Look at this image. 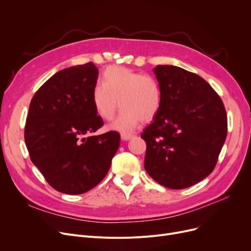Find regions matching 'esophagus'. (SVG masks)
I'll list each match as a JSON object with an SVG mask.
<instances>
[{
  "label": "esophagus",
  "mask_w": 251,
  "mask_h": 251,
  "mask_svg": "<svg viewBox=\"0 0 251 251\" xmlns=\"http://www.w3.org/2000/svg\"><path fill=\"white\" fill-rule=\"evenodd\" d=\"M133 134H125V133H123V134H121V139L122 140H130L131 138H133Z\"/></svg>",
  "instance_id": "1"
}]
</instances>
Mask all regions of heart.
<instances>
[{
    "instance_id": "heart-1",
    "label": "heart",
    "mask_w": 251,
    "mask_h": 251,
    "mask_svg": "<svg viewBox=\"0 0 251 251\" xmlns=\"http://www.w3.org/2000/svg\"><path fill=\"white\" fill-rule=\"evenodd\" d=\"M96 114L112 120L117 107L121 108L110 129L130 133L140 121L150 122L163 104V90L157 79L125 67L112 66L105 69L91 91Z\"/></svg>"
}]
</instances>
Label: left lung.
I'll use <instances>...</instances> for the list:
<instances>
[{
    "label": "left lung",
    "instance_id": "1",
    "mask_svg": "<svg viewBox=\"0 0 251 251\" xmlns=\"http://www.w3.org/2000/svg\"><path fill=\"white\" fill-rule=\"evenodd\" d=\"M153 73L163 90L162 108L141 137L144 169L161 185L190 187L213 172L227 136L221 98L203 78L173 65Z\"/></svg>",
    "mask_w": 251,
    "mask_h": 251
}]
</instances>
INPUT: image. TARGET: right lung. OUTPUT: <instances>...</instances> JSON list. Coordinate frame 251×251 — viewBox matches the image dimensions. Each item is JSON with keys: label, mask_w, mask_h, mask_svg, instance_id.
I'll return each instance as SVG.
<instances>
[{"label": "right lung", "mask_w": 251, "mask_h": 251, "mask_svg": "<svg viewBox=\"0 0 251 251\" xmlns=\"http://www.w3.org/2000/svg\"><path fill=\"white\" fill-rule=\"evenodd\" d=\"M98 77L92 62L63 69L41 86L29 104L24 138L31 162L52 188L65 194L96 187L120 146L115 131L92 135L103 124L91 102Z\"/></svg>", "instance_id": "add662e5"}]
</instances>
